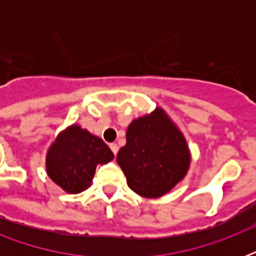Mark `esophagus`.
<instances>
[{"mask_svg":"<svg viewBox=\"0 0 256 256\" xmlns=\"http://www.w3.org/2000/svg\"><path fill=\"white\" fill-rule=\"evenodd\" d=\"M110 148H112V152H114V156H116V152H118V144H110Z\"/></svg>","mask_w":256,"mask_h":256,"instance_id":"1","label":"esophagus"}]
</instances>
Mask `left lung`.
<instances>
[{
    "mask_svg": "<svg viewBox=\"0 0 256 256\" xmlns=\"http://www.w3.org/2000/svg\"><path fill=\"white\" fill-rule=\"evenodd\" d=\"M116 162L132 191L146 198H158L186 175L190 152L180 132L156 108L150 116L132 120Z\"/></svg>",
    "mask_w": 256,
    "mask_h": 256,
    "instance_id": "1",
    "label": "left lung"
}]
</instances>
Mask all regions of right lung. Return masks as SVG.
<instances>
[{
    "label": "right lung",
    "mask_w": 256,
    "mask_h": 256,
    "mask_svg": "<svg viewBox=\"0 0 256 256\" xmlns=\"http://www.w3.org/2000/svg\"><path fill=\"white\" fill-rule=\"evenodd\" d=\"M114 154L104 140L80 126H72L58 136L46 158L48 174L70 194L86 190L96 164H108Z\"/></svg>",
    "instance_id": "1"
}]
</instances>
